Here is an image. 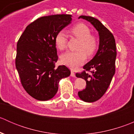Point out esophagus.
I'll return each mask as SVG.
<instances>
[{
  "mask_svg": "<svg viewBox=\"0 0 134 134\" xmlns=\"http://www.w3.org/2000/svg\"><path fill=\"white\" fill-rule=\"evenodd\" d=\"M71 76H72V77H75V72H74L72 71H71Z\"/></svg>",
  "mask_w": 134,
  "mask_h": 134,
  "instance_id": "1",
  "label": "esophagus"
}]
</instances>
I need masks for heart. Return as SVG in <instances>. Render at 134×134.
<instances>
[{"label": "heart", "instance_id": "obj_1", "mask_svg": "<svg viewBox=\"0 0 134 134\" xmlns=\"http://www.w3.org/2000/svg\"><path fill=\"white\" fill-rule=\"evenodd\" d=\"M72 36L80 40L78 51H67L61 56L62 62L72 69H76L85 63L88 56H92L98 47V41L88 26L83 23H78L70 29ZM55 44L58 48L64 49L67 43L66 33L63 30L59 31L55 36Z\"/></svg>", "mask_w": 134, "mask_h": 134}]
</instances>
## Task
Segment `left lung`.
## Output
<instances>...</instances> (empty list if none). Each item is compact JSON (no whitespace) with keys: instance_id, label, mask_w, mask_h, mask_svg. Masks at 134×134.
I'll use <instances>...</instances> for the list:
<instances>
[{"instance_id":"1","label":"left lung","mask_w":134,"mask_h":134,"mask_svg":"<svg viewBox=\"0 0 134 134\" xmlns=\"http://www.w3.org/2000/svg\"><path fill=\"white\" fill-rule=\"evenodd\" d=\"M80 18L89 21L99 35V46L95 56L83 66L86 71L76 74V76L83 78L86 82V88L78 93L79 98L84 102H93L106 93L115 75L117 56L115 41L110 31L98 19L86 15L80 16ZM86 71H90L91 74H88Z\"/></svg>"}]
</instances>
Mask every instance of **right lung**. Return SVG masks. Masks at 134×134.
I'll return each mask as SVG.
<instances>
[{
    "instance_id": "obj_1",
    "label": "right lung",
    "mask_w": 134,
    "mask_h": 134,
    "mask_svg": "<svg viewBox=\"0 0 134 134\" xmlns=\"http://www.w3.org/2000/svg\"><path fill=\"white\" fill-rule=\"evenodd\" d=\"M71 21V15L41 17L27 26L17 42L16 69L23 87L35 99L53 98L59 80L71 75L66 66L55 67L58 56L54 39Z\"/></svg>"
}]
</instances>
